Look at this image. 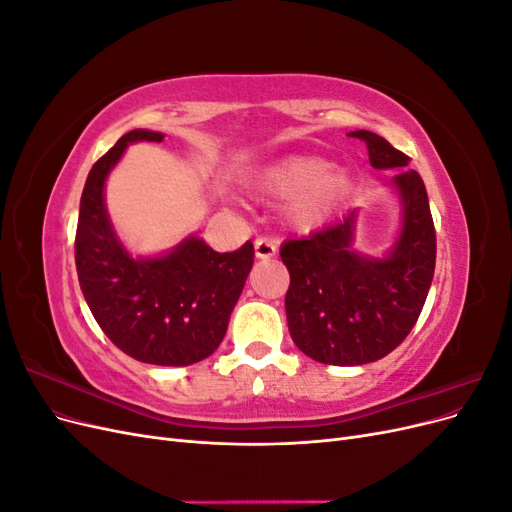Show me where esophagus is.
<instances>
[{"mask_svg": "<svg viewBox=\"0 0 512 512\" xmlns=\"http://www.w3.org/2000/svg\"><path fill=\"white\" fill-rule=\"evenodd\" d=\"M254 252H256V258H265L267 260V258L275 256L277 245H275V241H271L267 237H258L254 241Z\"/></svg>", "mask_w": 512, "mask_h": 512, "instance_id": "esophagus-1", "label": "esophagus"}]
</instances>
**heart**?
<instances>
[{
  "label": "heart",
  "instance_id": "b5f03b06",
  "mask_svg": "<svg viewBox=\"0 0 512 512\" xmlns=\"http://www.w3.org/2000/svg\"><path fill=\"white\" fill-rule=\"evenodd\" d=\"M258 188L288 200V222L299 230H316L331 224L356 192L350 173L318 156H284L260 168Z\"/></svg>",
  "mask_w": 512,
  "mask_h": 512
}]
</instances>
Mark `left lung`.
Listing matches in <instances>:
<instances>
[{"label":"left lung","mask_w":512,"mask_h":512,"mask_svg":"<svg viewBox=\"0 0 512 512\" xmlns=\"http://www.w3.org/2000/svg\"><path fill=\"white\" fill-rule=\"evenodd\" d=\"M378 170L406 169L391 188L399 228L380 254L356 247L359 207L307 239H290L280 256L290 273L286 318L292 342L324 365H365L393 352L421 316L436 269V230L421 175L382 136L356 130Z\"/></svg>","instance_id":"obj_1"}]
</instances>
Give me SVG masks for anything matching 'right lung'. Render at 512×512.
Masks as SVG:
<instances>
[{"instance_id": "add662e5", "label": "right lung", "mask_w": 512, "mask_h": 512, "mask_svg": "<svg viewBox=\"0 0 512 512\" xmlns=\"http://www.w3.org/2000/svg\"><path fill=\"white\" fill-rule=\"evenodd\" d=\"M162 132L132 130L89 170L74 258L83 297L100 329L132 359L183 367L218 350L247 275L254 245L215 252L198 235L173 250L132 256L106 209V179L132 143H162Z\"/></svg>"}]
</instances>
